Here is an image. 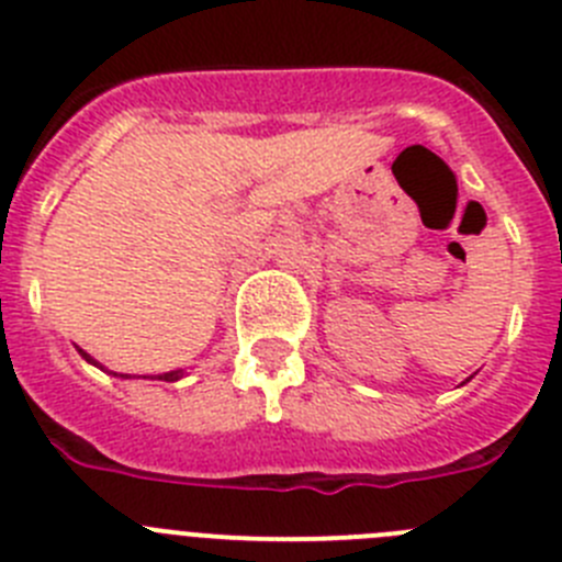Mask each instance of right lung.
I'll return each instance as SVG.
<instances>
[{"instance_id":"add662e5","label":"right lung","mask_w":562,"mask_h":562,"mask_svg":"<svg viewBox=\"0 0 562 562\" xmlns=\"http://www.w3.org/2000/svg\"><path fill=\"white\" fill-rule=\"evenodd\" d=\"M78 352H80V356H83L89 363H94V367H100V363L94 361V358L89 356V352H83V350H80V347H78ZM100 369H103V367H100ZM111 375H117V372H111ZM181 375H184V369H173V372H161V375H143V378H150V381H154V378H156V381H179ZM117 378H128V375H117Z\"/></svg>"}]
</instances>
